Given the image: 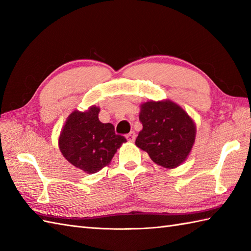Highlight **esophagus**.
I'll return each mask as SVG.
<instances>
[{
    "instance_id": "1",
    "label": "esophagus",
    "mask_w": 251,
    "mask_h": 251,
    "mask_svg": "<svg viewBox=\"0 0 251 251\" xmlns=\"http://www.w3.org/2000/svg\"><path fill=\"white\" fill-rule=\"evenodd\" d=\"M136 136H137V135H136V132H135V131H130L129 134L126 136V139L128 140L129 142H134V141H135V139H136Z\"/></svg>"
}]
</instances>
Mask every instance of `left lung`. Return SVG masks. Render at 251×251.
Masks as SVG:
<instances>
[{
    "label": "left lung",
    "mask_w": 251,
    "mask_h": 251,
    "mask_svg": "<svg viewBox=\"0 0 251 251\" xmlns=\"http://www.w3.org/2000/svg\"><path fill=\"white\" fill-rule=\"evenodd\" d=\"M142 130L136 146L146 151L159 166H180L194 146L196 125L193 119L174 101H147L140 105Z\"/></svg>",
    "instance_id": "8db88e82"
}]
</instances>
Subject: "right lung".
<instances>
[{"instance_id":"obj_1","label":"right lung","mask_w":251,"mask_h":251,"mask_svg":"<svg viewBox=\"0 0 251 251\" xmlns=\"http://www.w3.org/2000/svg\"><path fill=\"white\" fill-rule=\"evenodd\" d=\"M100 108L73 111L60 131L58 146L63 157L86 174H95L108 166L126 139L115 135L111 123L98 119Z\"/></svg>"}]
</instances>
